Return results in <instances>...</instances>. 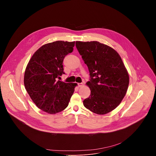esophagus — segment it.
Listing matches in <instances>:
<instances>
[{
  "label": "esophagus",
  "instance_id": "obj_1",
  "mask_svg": "<svg viewBox=\"0 0 156 156\" xmlns=\"http://www.w3.org/2000/svg\"><path fill=\"white\" fill-rule=\"evenodd\" d=\"M83 83H78V87H81V86H83Z\"/></svg>",
  "mask_w": 156,
  "mask_h": 156
}]
</instances>
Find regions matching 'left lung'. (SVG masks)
<instances>
[{"label":"left lung","instance_id":"left-lung-1","mask_svg":"<svg viewBox=\"0 0 156 156\" xmlns=\"http://www.w3.org/2000/svg\"><path fill=\"white\" fill-rule=\"evenodd\" d=\"M76 47L90 75L86 84L91 94L83 101L84 106L99 115L111 112L120 104L129 84L121 57L114 49L98 41H76Z\"/></svg>","mask_w":156,"mask_h":156}]
</instances>
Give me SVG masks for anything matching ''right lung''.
<instances>
[{"instance_id": "obj_1", "label": "right lung", "mask_w": 156, "mask_h": 156, "mask_svg": "<svg viewBox=\"0 0 156 156\" xmlns=\"http://www.w3.org/2000/svg\"><path fill=\"white\" fill-rule=\"evenodd\" d=\"M75 42L57 41L41 47L33 54L25 72L26 90L36 106L48 114L67 107L76 83L58 80L63 72V61L73 52Z\"/></svg>"}]
</instances>
